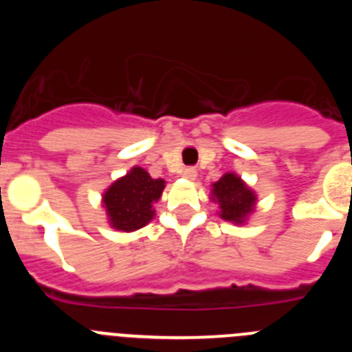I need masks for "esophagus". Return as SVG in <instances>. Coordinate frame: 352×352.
<instances>
[{
	"label": "esophagus",
	"mask_w": 352,
	"mask_h": 352,
	"mask_svg": "<svg viewBox=\"0 0 352 352\" xmlns=\"http://www.w3.org/2000/svg\"><path fill=\"white\" fill-rule=\"evenodd\" d=\"M195 176H197V170H195L194 167H186V169H183V178L195 179Z\"/></svg>",
	"instance_id": "1"
}]
</instances>
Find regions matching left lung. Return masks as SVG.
Here are the masks:
<instances>
[{"mask_svg": "<svg viewBox=\"0 0 352 352\" xmlns=\"http://www.w3.org/2000/svg\"><path fill=\"white\" fill-rule=\"evenodd\" d=\"M211 194L220 206V217L234 223L243 222L256 204V194L232 173L223 174L219 182L213 183Z\"/></svg>", "mask_w": 352, "mask_h": 352, "instance_id": "left-lung-1", "label": "left lung"}]
</instances>
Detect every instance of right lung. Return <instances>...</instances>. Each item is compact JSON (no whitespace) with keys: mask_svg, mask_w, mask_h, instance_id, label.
Returning <instances> with one entry per match:
<instances>
[{"mask_svg":"<svg viewBox=\"0 0 352 352\" xmlns=\"http://www.w3.org/2000/svg\"><path fill=\"white\" fill-rule=\"evenodd\" d=\"M164 186V179H153L144 169L133 167L104 194V206L111 226L125 232L144 227L153 219V203L160 199Z\"/></svg>","mask_w":352,"mask_h":352,"instance_id":"add662e5","label":"right lung"}]
</instances>
